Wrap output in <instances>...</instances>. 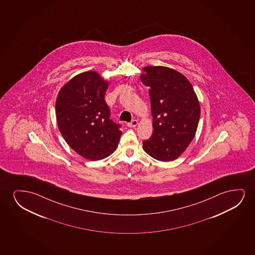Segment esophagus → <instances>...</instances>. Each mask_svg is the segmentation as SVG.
Listing matches in <instances>:
<instances>
[{
	"label": "esophagus",
	"instance_id": "1",
	"mask_svg": "<svg viewBox=\"0 0 255 255\" xmlns=\"http://www.w3.org/2000/svg\"><path fill=\"white\" fill-rule=\"evenodd\" d=\"M136 126H137V120H136V119H134V120H132L131 122H129L127 124V126H128V127H130V128H132V127H136Z\"/></svg>",
	"mask_w": 255,
	"mask_h": 255
}]
</instances>
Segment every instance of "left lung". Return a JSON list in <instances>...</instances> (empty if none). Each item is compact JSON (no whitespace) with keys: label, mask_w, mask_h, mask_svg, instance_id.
<instances>
[{"label":"left lung","mask_w":255,"mask_h":255,"mask_svg":"<svg viewBox=\"0 0 255 255\" xmlns=\"http://www.w3.org/2000/svg\"><path fill=\"white\" fill-rule=\"evenodd\" d=\"M141 81L149 86L153 132L143 141L144 151L159 161L175 160L195 136L200 106L188 79L163 66L143 69Z\"/></svg>","instance_id":"1"}]
</instances>
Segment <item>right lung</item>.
Instances as JSON below:
<instances>
[{
    "label": "right lung",
    "mask_w": 255,
    "mask_h": 255,
    "mask_svg": "<svg viewBox=\"0 0 255 255\" xmlns=\"http://www.w3.org/2000/svg\"><path fill=\"white\" fill-rule=\"evenodd\" d=\"M108 82L96 71L78 74L59 91L56 101L57 126L77 154L99 160L114 152L122 131L111 119L105 100Z\"/></svg>",
    "instance_id": "1"
}]
</instances>
